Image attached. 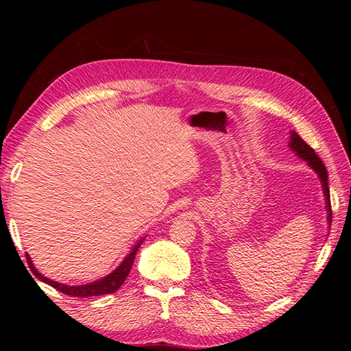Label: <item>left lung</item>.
<instances>
[{
	"mask_svg": "<svg viewBox=\"0 0 351 351\" xmlns=\"http://www.w3.org/2000/svg\"><path fill=\"white\" fill-rule=\"evenodd\" d=\"M289 147L290 149L299 156L303 161L307 162L313 171L317 174L321 180V184H322V192L325 196V209H326V222H328V227H331V221H332V214H331V200H329V187H328V173H326V168L322 164L321 158L315 154V151L312 147L307 145L302 137L297 134L295 132H290V142H289Z\"/></svg>",
	"mask_w": 351,
	"mask_h": 351,
	"instance_id": "1",
	"label": "left lung"
}]
</instances>
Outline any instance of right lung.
I'll return each mask as SVG.
<instances>
[{
	"label": "right lung",
	"mask_w": 351,
	"mask_h": 351,
	"mask_svg": "<svg viewBox=\"0 0 351 351\" xmlns=\"http://www.w3.org/2000/svg\"><path fill=\"white\" fill-rule=\"evenodd\" d=\"M145 237H142L141 240H137L134 243V246L130 249V252L125 254V258L121 261V263L117 267L111 274L105 275V277H102L101 280H97V281H92L89 284H80V285H69V284H62V282H58V281H54L51 280L48 277H45V275H42L36 268L34 262H32V258L29 256V254L26 253L27 256V263L29 267L32 268V271H34V274L36 275V278L40 280L42 282H45L51 287H54L56 290L64 293L67 295H73V297H92V295H102V294H110V293H114L120 289V287L123 285V282L125 281V278L129 277V272L133 267V262H134V258H136V253L137 250H139L141 244L143 243Z\"/></svg>",
	"instance_id": "obj_1"
}]
</instances>
